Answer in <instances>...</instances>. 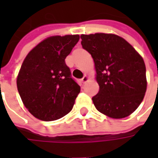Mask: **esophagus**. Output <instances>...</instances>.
Listing matches in <instances>:
<instances>
[{"instance_id": "obj_1", "label": "esophagus", "mask_w": 158, "mask_h": 158, "mask_svg": "<svg viewBox=\"0 0 158 158\" xmlns=\"http://www.w3.org/2000/svg\"><path fill=\"white\" fill-rule=\"evenodd\" d=\"M88 79H89V78H88V77H87L86 75H85L84 77H83L82 79H81V82H82L83 84H85V83L86 81L88 80Z\"/></svg>"}]
</instances>
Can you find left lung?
<instances>
[{"mask_svg":"<svg viewBox=\"0 0 158 158\" xmlns=\"http://www.w3.org/2000/svg\"><path fill=\"white\" fill-rule=\"evenodd\" d=\"M82 47L92 56L99 92L92 101L100 113L123 118L134 113L146 90L143 58L125 40L112 34L82 35Z\"/></svg>","mask_w":158,"mask_h":158,"instance_id":"8db88e82","label":"left lung"}]
</instances>
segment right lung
Segmentation results:
<instances>
[{
	"label": "right lung",
	"instance_id": "obj_1",
	"mask_svg": "<svg viewBox=\"0 0 158 158\" xmlns=\"http://www.w3.org/2000/svg\"><path fill=\"white\" fill-rule=\"evenodd\" d=\"M79 40V35L49 37L23 62L18 90L26 108L37 118L54 121L72 110L80 86L72 78L65 58Z\"/></svg>",
	"mask_w": 158,
	"mask_h": 158
}]
</instances>
